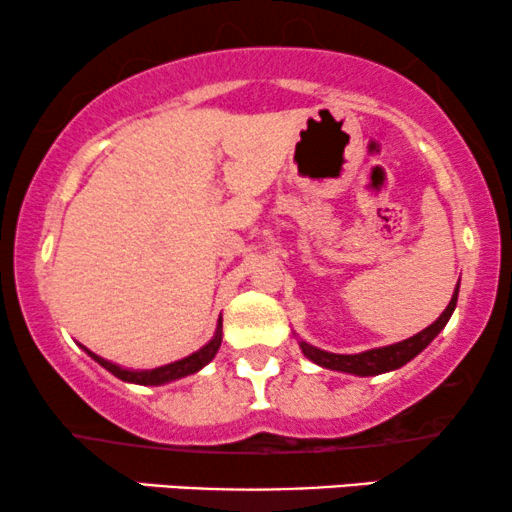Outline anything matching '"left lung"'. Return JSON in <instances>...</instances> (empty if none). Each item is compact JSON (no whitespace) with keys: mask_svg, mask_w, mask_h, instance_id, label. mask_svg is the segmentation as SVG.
Masks as SVG:
<instances>
[{"mask_svg":"<svg viewBox=\"0 0 512 512\" xmlns=\"http://www.w3.org/2000/svg\"><path fill=\"white\" fill-rule=\"evenodd\" d=\"M457 293H460V284L455 286V293H452L448 308L443 310V315H440L433 325H428L426 330L414 334V337L404 339V342L380 346V349H368V351H361V354H332V351L317 349V346L303 342V339H298V346H301L305 358H310V361L317 363V366L339 370V373H351V375H358V378L390 373V370L402 368L404 363L411 361V358L419 356L421 351H424L426 346L438 337L440 330L448 325L452 313H455Z\"/></svg>","mask_w":512,"mask_h":512,"instance_id":"obj_1","label":"left lung"}]
</instances>
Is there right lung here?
<instances>
[{
  "label": "right lung",
  "instance_id": "right-lung-1",
  "mask_svg": "<svg viewBox=\"0 0 512 512\" xmlns=\"http://www.w3.org/2000/svg\"><path fill=\"white\" fill-rule=\"evenodd\" d=\"M221 317H219V325H216V332L214 337L209 339L207 344L202 346V349H197L195 354L180 358V361H173V363H166V366H158V368H151V370H132V368H122L117 366L113 361H105L98 354H93V351H88L84 346V351L88 356L93 358L96 363H101V366L108 370V373H113L115 378L125 380V383H134V385H166V383H173V380H180L185 378V375H192L197 373V370H202L211 358L216 356V351H219L221 346Z\"/></svg>",
  "mask_w": 512,
  "mask_h": 512
}]
</instances>
